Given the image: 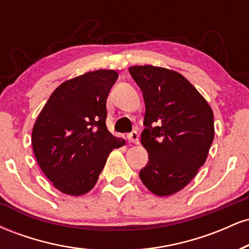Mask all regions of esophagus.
I'll return each mask as SVG.
<instances>
[{"label":"esophagus","instance_id":"esophagus-1","mask_svg":"<svg viewBox=\"0 0 249 249\" xmlns=\"http://www.w3.org/2000/svg\"><path fill=\"white\" fill-rule=\"evenodd\" d=\"M138 132L137 131H132L127 134V141L130 142H133V144H138L139 138H138Z\"/></svg>","mask_w":249,"mask_h":249}]
</instances>
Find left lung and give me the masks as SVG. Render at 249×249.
Here are the masks:
<instances>
[{"mask_svg":"<svg viewBox=\"0 0 249 249\" xmlns=\"http://www.w3.org/2000/svg\"><path fill=\"white\" fill-rule=\"evenodd\" d=\"M128 72L145 102L142 144L148 162L139 172L157 196L177 193L196 177L214 139L213 111L190 82L176 71L152 65Z\"/></svg>","mask_w":249,"mask_h":249,"instance_id":"1","label":"left lung"}]
</instances>
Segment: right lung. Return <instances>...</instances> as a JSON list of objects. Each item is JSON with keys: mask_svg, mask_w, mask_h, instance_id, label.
I'll return each mask as SVG.
<instances>
[{"mask_svg": "<svg viewBox=\"0 0 249 249\" xmlns=\"http://www.w3.org/2000/svg\"><path fill=\"white\" fill-rule=\"evenodd\" d=\"M117 78L116 71L97 70L64 82L34 125L36 160L63 193H88L111 151L125 144L107 127V99Z\"/></svg>", "mask_w": 249, "mask_h": 249, "instance_id": "1", "label": "right lung"}]
</instances>
